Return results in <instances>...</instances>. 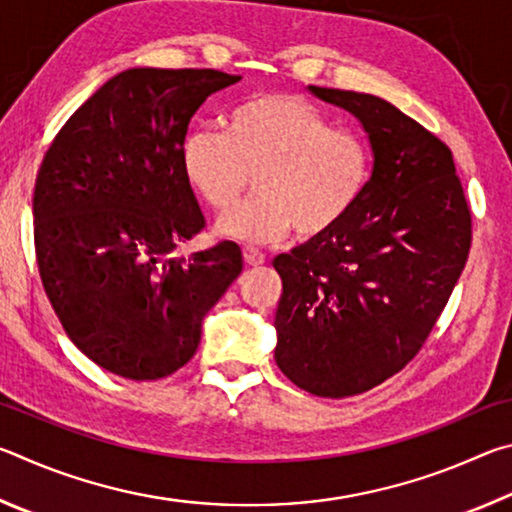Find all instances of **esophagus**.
<instances>
[{
	"label": "esophagus",
	"instance_id": "1",
	"mask_svg": "<svg viewBox=\"0 0 512 512\" xmlns=\"http://www.w3.org/2000/svg\"><path fill=\"white\" fill-rule=\"evenodd\" d=\"M264 259H266V255L262 253V250H257V248H253V246H246V248H244V262H246L248 266L264 264Z\"/></svg>",
	"mask_w": 512,
	"mask_h": 512
}]
</instances>
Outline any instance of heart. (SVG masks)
I'll list each match as a JSON object with an SVG mask.
<instances>
[{
    "instance_id": "heart-1",
    "label": "heart",
    "mask_w": 512,
    "mask_h": 512,
    "mask_svg": "<svg viewBox=\"0 0 512 512\" xmlns=\"http://www.w3.org/2000/svg\"><path fill=\"white\" fill-rule=\"evenodd\" d=\"M189 187L223 210L255 176V198L225 210L219 237L277 244L291 230L316 237L352 212L370 180L363 137L332 128L318 108L293 94H257L223 119L221 133L189 135L180 153Z\"/></svg>"
}]
</instances>
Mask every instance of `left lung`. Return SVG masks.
Returning a JSON list of instances; mask_svg holds the SVG:
<instances>
[{"label": "left lung", "instance_id": "obj_1", "mask_svg": "<svg viewBox=\"0 0 512 512\" xmlns=\"http://www.w3.org/2000/svg\"><path fill=\"white\" fill-rule=\"evenodd\" d=\"M357 117L372 171L332 230L273 259L275 361L302 391L348 397L409 363L443 314L472 244L452 151L372 94L307 88Z\"/></svg>", "mask_w": 512, "mask_h": 512}]
</instances>
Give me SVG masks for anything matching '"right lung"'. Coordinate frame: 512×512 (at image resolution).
I'll use <instances>...</instances> for the list:
<instances>
[{
	"label": "right lung",
	"mask_w": 512,
	"mask_h": 512,
	"mask_svg": "<svg viewBox=\"0 0 512 512\" xmlns=\"http://www.w3.org/2000/svg\"><path fill=\"white\" fill-rule=\"evenodd\" d=\"M237 81L216 69H126L67 119L42 160V287L72 343L112 375L149 381L183 368L244 268L235 241L173 257L205 225L180 164L189 119Z\"/></svg>",
	"instance_id": "right-lung-1"
}]
</instances>
